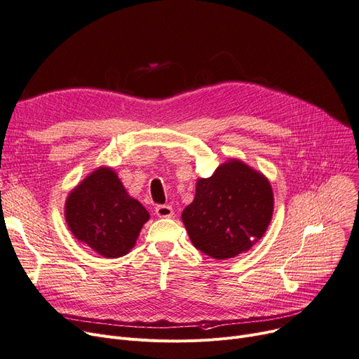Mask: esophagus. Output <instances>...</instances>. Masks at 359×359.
<instances>
[{"label": "esophagus", "instance_id": "1", "mask_svg": "<svg viewBox=\"0 0 359 359\" xmlns=\"http://www.w3.org/2000/svg\"><path fill=\"white\" fill-rule=\"evenodd\" d=\"M156 214L160 218H170V217H173L175 211L170 205H158V206H156Z\"/></svg>", "mask_w": 359, "mask_h": 359}]
</instances>
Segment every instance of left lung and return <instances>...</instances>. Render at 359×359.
<instances>
[{"label":"left lung","mask_w":359,"mask_h":359,"mask_svg":"<svg viewBox=\"0 0 359 359\" xmlns=\"http://www.w3.org/2000/svg\"><path fill=\"white\" fill-rule=\"evenodd\" d=\"M273 214L268 177L237 158L196 180V194L182 212L194 246L217 260L250 250L266 233Z\"/></svg>","instance_id":"obj_1"}]
</instances>
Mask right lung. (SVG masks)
Masks as SVG:
<instances>
[{
  "instance_id": "right-lung-1",
  "label": "right lung",
  "mask_w": 359,
  "mask_h": 359,
  "mask_svg": "<svg viewBox=\"0 0 359 359\" xmlns=\"http://www.w3.org/2000/svg\"><path fill=\"white\" fill-rule=\"evenodd\" d=\"M148 211L132 198L111 167H99L69 192L65 222L72 236L107 259L135 246Z\"/></svg>"
}]
</instances>
